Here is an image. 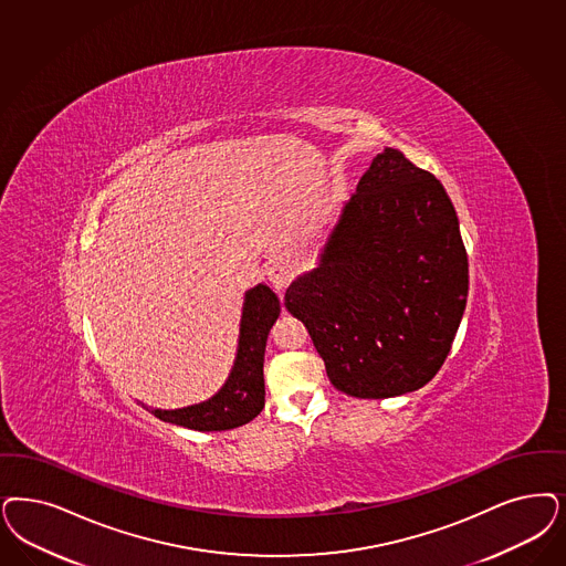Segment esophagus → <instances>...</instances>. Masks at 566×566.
I'll return each instance as SVG.
<instances>
[{"label":"esophagus","instance_id":"esophagus-1","mask_svg":"<svg viewBox=\"0 0 566 566\" xmlns=\"http://www.w3.org/2000/svg\"><path fill=\"white\" fill-rule=\"evenodd\" d=\"M268 280L275 291H284L293 280V268L289 263H273L268 268Z\"/></svg>","mask_w":566,"mask_h":566}]
</instances>
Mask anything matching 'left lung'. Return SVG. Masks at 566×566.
Masks as SVG:
<instances>
[{"mask_svg":"<svg viewBox=\"0 0 566 566\" xmlns=\"http://www.w3.org/2000/svg\"><path fill=\"white\" fill-rule=\"evenodd\" d=\"M468 256L437 177L395 148L376 155L319 265L289 286L334 389L397 397L441 370L467 310Z\"/></svg>","mask_w":566,"mask_h":566,"instance_id":"8db88e82","label":"left lung"}]
</instances>
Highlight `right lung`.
<instances>
[{
    "mask_svg": "<svg viewBox=\"0 0 566 566\" xmlns=\"http://www.w3.org/2000/svg\"><path fill=\"white\" fill-rule=\"evenodd\" d=\"M277 315L280 301L272 289H251L244 296L238 353L226 385L209 401L181 410H153L156 418L192 430H230L251 422L265 406L263 357Z\"/></svg>",
    "mask_w": 566,
    "mask_h": 566,
    "instance_id": "add662e5",
    "label": "right lung"
}]
</instances>
